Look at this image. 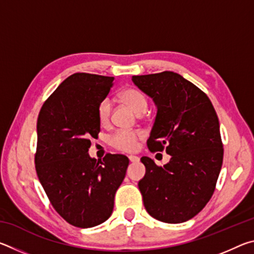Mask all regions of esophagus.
I'll list each match as a JSON object with an SVG mask.
<instances>
[{"label": "esophagus", "instance_id": "1", "mask_svg": "<svg viewBox=\"0 0 254 254\" xmlns=\"http://www.w3.org/2000/svg\"><path fill=\"white\" fill-rule=\"evenodd\" d=\"M128 160H130L131 162H139L140 158L136 156H128Z\"/></svg>", "mask_w": 254, "mask_h": 254}]
</instances>
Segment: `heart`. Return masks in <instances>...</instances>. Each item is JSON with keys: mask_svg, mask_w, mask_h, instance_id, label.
<instances>
[{"mask_svg": "<svg viewBox=\"0 0 254 254\" xmlns=\"http://www.w3.org/2000/svg\"><path fill=\"white\" fill-rule=\"evenodd\" d=\"M122 100L127 104L134 110L137 114H142L148 107V100L143 93L134 88H127L121 94ZM112 112V102L109 97L103 98L98 103L96 114L97 120L101 126L105 127L110 123ZM142 132L130 131V130H119L110 137V144L119 151L132 152L139 147V140L142 139Z\"/></svg>", "mask_w": 254, "mask_h": 254, "instance_id": "1", "label": "heart"}]
</instances>
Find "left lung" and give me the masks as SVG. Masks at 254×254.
Here are the masks:
<instances>
[{"mask_svg": "<svg viewBox=\"0 0 254 254\" xmlns=\"http://www.w3.org/2000/svg\"><path fill=\"white\" fill-rule=\"evenodd\" d=\"M132 81L157 106L149 150L166 149L171 156L163 167L141 158L145 175L139 189L144 207L158 221L186 222L208 203L222 168L217 114L207 95L177 72L132 76Z\"/></svg>", "mask_w": 254, "mask_h": 254, "instance_id": "left-lung-1", "label": "left lung"}]
</instances>
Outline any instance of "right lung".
Listing matches in <instances>:
<instances>
[{
  "instance_id": "1",
  "label": "right lung",
  "mask_w": 254,
  "mask_h": 254,
  "mask_svg": "<svg viewBox=\"0 0 254 254\" xmlns=\"http://www.w3.org/2000/svg\"><path fill=\"white\" fill-rule=\"evenodd\" d=\"M113 80L72 74L44 103L38 117V178L57 213L80 229L100 225L111 216L128 166L123 154L107 153L98 161L88 154L91 139L101 131L97 105Z\"/></svg>"
}]
</instances>
